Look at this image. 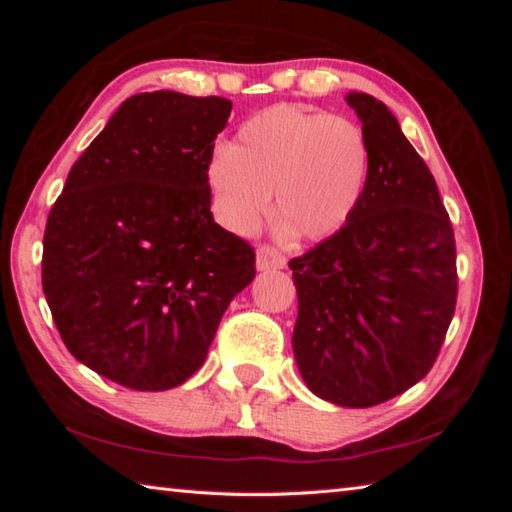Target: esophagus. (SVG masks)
Listing matches in <instances>:
<instances>
[{"label": "esophagus", "instance_id": "esophagus-1", "mask_svg": "<svg viewBox=\"0 0 512 512\" xmlns=\"http://www.w3.org/2000/svg\"><path fill=\"white\" fill-rule=\"evenodd\" d=\"M287 266V257L273 246H259L257 248V268L259 271H273V268Z\"/></svg>", "mask_w": 512, "mask_h": 512}]
</instances>
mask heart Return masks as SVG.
Returning <instances> with one entry per match:
<instances>
[{"label":"heart","mask_w":512,"mask_h":512,"mask_svg":"<svg viewBox=\"0 0 512 512\" xmlns=\"http://www.w3.org/2000/svg\"><path fill=\"white\" fill-rule=\"evenodd\" d=\"M368 176V142L343 117L300 106H271L216 149L207 183L232 232H253L271 203L300 237L334 235L357 207Z\"/></svg>","instance_id":"heart-1"}]
</instances>
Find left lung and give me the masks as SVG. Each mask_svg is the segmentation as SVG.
Wrapping results in <instances>:
<instances>
[{
    "label": "left lung",
    "instance_id": "1",
    "mask_svg": "<svg viewBox=\"0 0 512 512\" xmlns=\"http://www.w3.org/2000/svg\"><path fill=\"white\" fill-rule=\"evenodd\" d=\"M368 176L339 232L289 266L298 293L293 352L323 400L368 409L427 375L452 323L456 239L438 185L386 103L350 92Z\"/></svg>",
    "mask_w": 512,
    "mask_h": 512
}]
</instances>
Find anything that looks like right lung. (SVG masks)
Instances as JSON below:
<instances>
[{
  "label": "right lung",
  "mask_w": 512,
  "mask_h": 512,
  "mask_svg": "<svg viewBox=\"0 0 512 512\" xmlns=\"http://www.w3.org/2000/svg\"><path fill=\"white\" fill-rule=\"evenodd\" d=\"M223 97L142 92L121 103L65 180L42 239V291L67 350L133 391L203 366L255 250L210 212Z\"/></svg>",
  "instance_id": "obj_1"
}]
</instances>
